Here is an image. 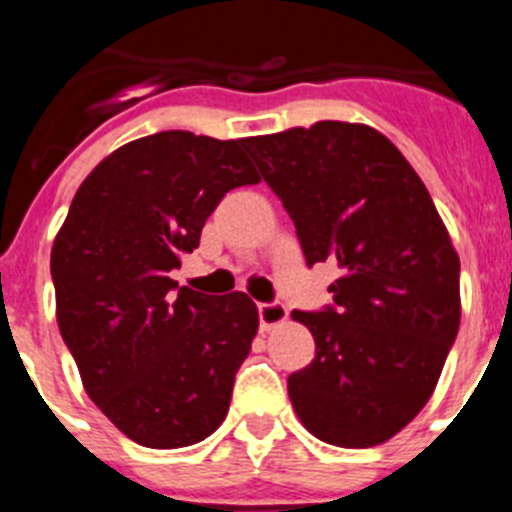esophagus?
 Segmentation results:
<instances>
[{"label":"esophagus","mask_w":512,"mask_h":512,"mask_svg":"<svg viewBox=\"0 0 512 512\" xmlns=\"http://www.w3.org/2000/svg\"><path fill=\"white\" fill-rule=\"evenodd\" d=\"M289 310L282 302H261L259 305V325L261 330H271L274 325H282L287 320Z\"/></svg>","instance_id":"esophagus-1"}]
</instances>
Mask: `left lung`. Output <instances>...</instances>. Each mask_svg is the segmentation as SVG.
Returning a JSON list of instances; mask_svg holds the SVG:
<instances>
[{
    "instance_id": "8db88e82",
    "label": "left lung",
    "mask_w": 512,
    "mask_h": 512,
    "mask_svg": "<svg viewBox=\"0 0 512 512\" xmlns=\"http://www.w3.org/2000/svg\"><path fill=\"white\" fill-rule=\"evenodd\" d=\"M295 223L307 266L333 261V305L292 318L315 359L289 374L297 418L320 441H390L431 400L459 333V256L408 158L359 122L246 138Z\"/></svg>"
}]
</instances>
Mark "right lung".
<instances>
[{
    "instance_id": "add662e5",
    "label": "right lung",
    "mask_w": 512,
    "mask_h": 512,
    "mask_svg": "<svg viewBox=\"0 0 512 512\" xmlns=\"http://www.w3.org/2000/svg\"><path fill=\"white\" fill-rule=\"evenodd\" d=\"M261 182L243 140L164 130L84 179L51 251L56 318L94 405L130 441L182 449L225 420L259 310L169 277L225 192Z\"/></svg>"
}]
</instances>
